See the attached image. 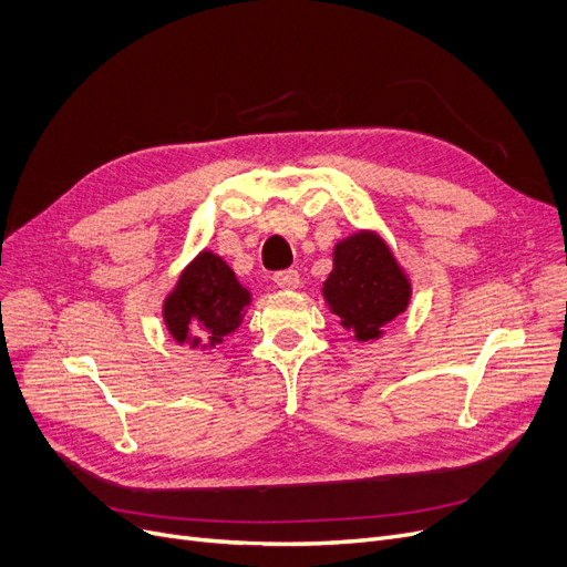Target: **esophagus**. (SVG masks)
<instances>
[{
	"label": "esophagus",
	"instance_id": "esophagus-1",
	"mask_svg": "<svg viewBox=\"0 0 567 567\" xmlns=\"http://www.w3.org/2000/svg\"><path fill=\"white\" fill-rule=\"evenodd\" d=\"M274 282L280 289H296V287L301 285V276H299V271H293V268H287V271H278L274 276Z\"/></svg>",
	"mask_w": 567,
	"mask_h": 567
}]
</instances>
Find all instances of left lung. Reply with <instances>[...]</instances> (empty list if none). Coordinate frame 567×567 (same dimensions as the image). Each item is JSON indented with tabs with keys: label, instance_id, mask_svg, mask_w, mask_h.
Wrapping results in <instances>:
<instances>
[{
	"label": "left lung",
	"instance_id": "1",
	"mask_svg": "<svg viewBox=\"0 0 567 567\" xmlns=\"http://www.w3.org/2000/svg\"><path fill=\"white\" fill-rule=\"evenodd\" d=\"M323 296L355 340H374L406 310L411 287L393 252L377 234H353L336 246Z\"/></svg>",
	"mask_w": 567,
	"mask_h": 567
}]
</instances>
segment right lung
I'll return each instance as SVG.
<instances>
[{"instance_id": "obj_1", "label": "right lung", "mask_w": 567, "mask_h": 567, "mask_svg": "<svg viewBox=\"0 0 567 567\" xmlns=\"http://www.w3.org/2000/svg\"><path fill=\"white\" fill-rule=\"evenodd\" d=\"M250 293L214 252H202L167 296L163 315L178 344L218 347L241 323Z\"/></svg>"}]
</instances>
